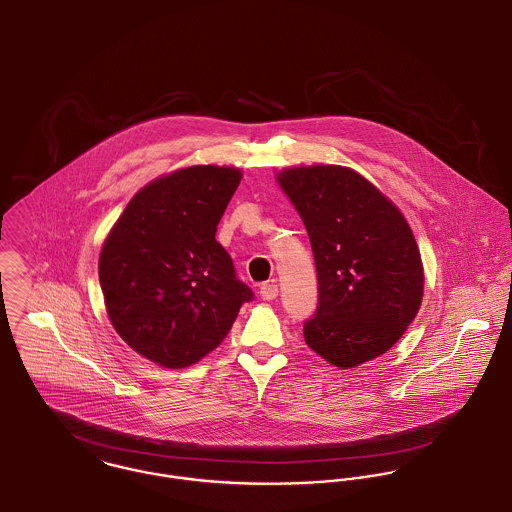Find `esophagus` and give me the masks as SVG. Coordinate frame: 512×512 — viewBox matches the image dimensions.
<instances>
[{
    "mask_svg": "<svg viewBox=\"0 0 512 512\" xmlns=\"http://www.w3.org/2000/svg\"><path fill=\"white\" fill-rule=\"evenodd\" d=\"M277 285H275V281H266V283H262V287H260V297L264 299V301H273L275 297H277Z\"/></svg>",
    "mask_w": 512,
    "mask_h": 512,
    "instance_id": "obj_1",
    "label": "esophagus"
}]
</instances>
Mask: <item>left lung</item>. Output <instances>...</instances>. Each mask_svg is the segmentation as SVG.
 <instances>
[{
	"label": "left lung",
	"mask_w": 512,
	"mask_h": 512,
	"mask_svg": "<svg viewBox=\"0 0 512 512\" xmlns=\"http://www.w3.org/2000/svg\"><path fill=\"white\" fill-rule=\"evenodd\" d=\"M307 227L318 308L305 341L322 359L353 369L404 336L423 299V264L402 211L359 172L340 165L277 174Z\"/></svg>",
	"instance_id": "8db88e82"
}]
</instances>
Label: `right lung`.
I'll return each instance as SVG.
<instances>
[{
    "label": "right lung",
    "mask_w": 512,
    "mask_h": 512,
    "mask_svg": "<svg viewBox=\"0 0 512 512\" xmlns=\"http://www.w3.org/2000/svg\"><path fill=\"white\" fill-rule=\"evenodd\" d=\"M240 178L237 167L217 165L159 176L104 239L99 279L108 318L136 353L161 367L198 363L254 299L215 240Z\"/></svg>",
    "instance_id": "obj_1"
}]
</instances>
